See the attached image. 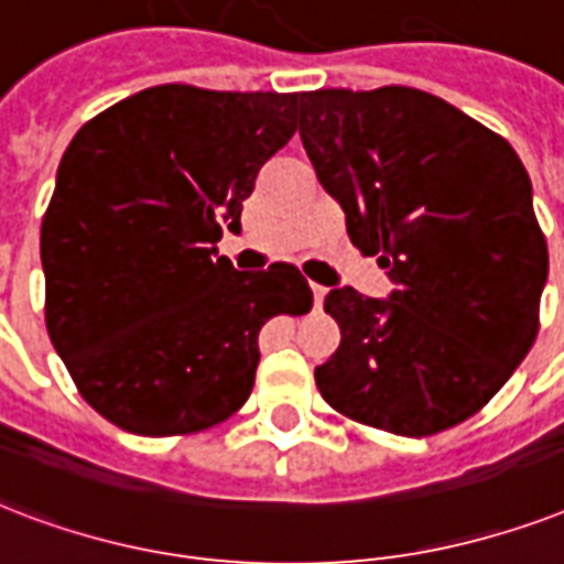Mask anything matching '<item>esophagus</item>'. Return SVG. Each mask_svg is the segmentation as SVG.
Here are the masks:
<instances>
[{
	"label": "esophagus",
	"instance_id": "1",
	"mask_svg": "<svg viewBox=\"0 0 564 564\" xmlns=\"http://www.w3.org/2000/svg\"><path fill=\"white\" fill-rule=\"evenodd\" d=\"M312 294H314V308H321L323 296H326V288L317 285V282H312Z\"/></svg>",
	"mask_w": 564,
	"mask_h": 564
}]
</instances>
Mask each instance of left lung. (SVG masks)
Returning <instances> with one entry per match:
<instances>
[{
    "label": "left lung",
    "instance_id": "left-lung-1",
    "mask_svg": "<svg viewBox=\"0 0 564 564\" xmlns=\"http://www.w3.org/2000/svg\"><path fill=\"white\" fill-rule=\"evenodd\" d=\"M314 173L379 256L388 300L332 288L341 347L314 368L356 423L426 438L477 414L539 335L547 241L506 138L414 87L312 90L296 102Z\"/></svg>",
    "mask_w": 564,
    "mask_h": 564
}]
</instances>
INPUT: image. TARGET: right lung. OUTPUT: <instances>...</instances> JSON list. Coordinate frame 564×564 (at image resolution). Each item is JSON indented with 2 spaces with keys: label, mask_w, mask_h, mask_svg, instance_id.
<instances>
[{
  "label": "right lung",
  "mask_w": 564,
  "mask_h": 564,
  "mask_svg": "<svg viewBox=\"0 0 564 564\" xmlns=\"http://www.w3.org/2000/svg\"><path fill=\"white\" fill-rule=\"evenodd\" d=\"M300 94L159 85L87 120L43 214L46 329L78 394L134 435H191L252 391L259 332L305 314L294 264L235 270L214 243L296 132Z\"/></svg>",
  "instance_id": "right-lung-1"
}]
</instances>
